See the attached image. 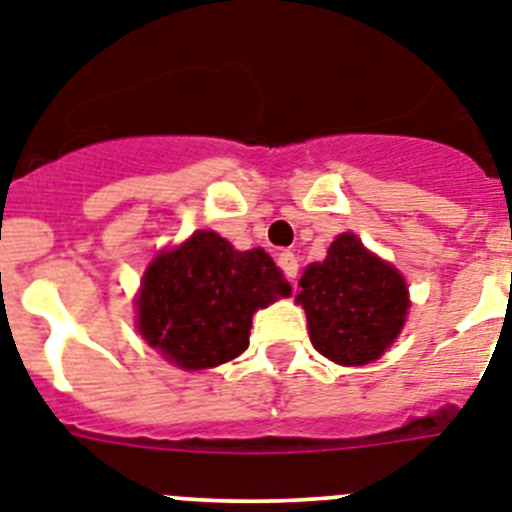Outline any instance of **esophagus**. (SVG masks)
I'll use <instances>...</instances> for the list:
<instances>
[{"label":"esophagus","instance_id":"34e87169","mask_svg":"<svg viewBox=\"0 0 512 512\" xmlns=\"http://www.w3.org/2000/svg\"><path fill=\"white\" fill-rule=\"evenodd\" d=\"M278 265H281V270L286 273L288 281H293V278H296V273H299V257L288 250L278 252Z\"/></svg>","mask_w":512,"mask_h":512}]
</instances>
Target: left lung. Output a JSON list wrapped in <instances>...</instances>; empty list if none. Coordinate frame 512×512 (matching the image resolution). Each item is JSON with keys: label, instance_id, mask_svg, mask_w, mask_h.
Here are the masks:
<instances>
[{"label": "left lung", "instance_id": "1", "mask_svg": "<svg viewBox=\"0 0 512 512\" xmlns=\"http://www.w3.org/2000/svg\"><path fill=\"white\" fill-rule=\"evenodd\" d=\"M299 286L311 345L340 366L381 358L410 309L402 273L368 252L353 231L340 234L322 262H311Z\"/></svg>", "mask_w": 512, "mask_h": 512}]
</instances>
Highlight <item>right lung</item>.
<instances>
[{"label":"right lung","instance_id":"obj_1","mask_svg":"<svg viewBox=\"0 0 512 512\" xmlns=\"http://www.w3.org/2000/svg\"><path fill=\"white\" fill-rule=\"evenodd\" d=\"M286 296L291 286L268 252H239L201 229L151 260L136 296V327L170 363L203 371L242 355L252 314Z\"/></svg>","mask_w":512,"mask_h":512}]
</instances>
